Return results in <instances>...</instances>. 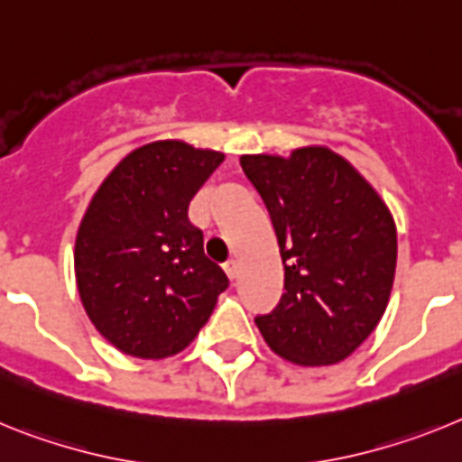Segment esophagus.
<instances>
[{"mask_svg":"<svg viewBox=\"0 0 462 462\" xmlns=\"http://www.w3.org/2000/svg\"><path fill=\"white\" fill-rule=\"evenodd\" d=\"M226 274H227V279H230V281H235L236 276H239V263H236V260H230V263H226Z\"/></svg>","mask_w":462,"mask_h":462,"instance_id":"1","label":"esophagus"}]
</instances>
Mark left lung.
<instances>
[{
	"mask_svg": "<svg viewBox=\"0 0 462 462\" xmlns=\"http://www.w3.org/2000/svg\"><path fill=\"white\" fill-rule=\"evenodd\" d=\"M239 162L270 211L283 260L286 292L255 319L264 342L307 367L348 358L391 298L398 232L386 202L326 146Z\"/></svg>",
	"mask_w": 462,
	"mask_h": 462,
	"instance_id": "8db88e82",
	"label": "left lung"
}]
</instances>
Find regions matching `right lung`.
Listing matches in <instances>:
<instances>
[{"label": "right lung", "instance_id": "1", "mask_svg": "<svg viewBox=\"0 0 462 462\" xmlns=\"http://www.w3.org/2000/svg\"><path fill=\"white\" fill-rule=\"evenodd\" d=\"M223 158L176 139L146 143L95 192L76 235V283L92 326L118 351L146 360L183 351L230 283L188 220Z\"/></svg>", "mask_w": 462, "mask_h": 462}]
</instances>
